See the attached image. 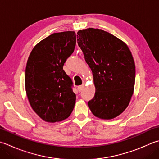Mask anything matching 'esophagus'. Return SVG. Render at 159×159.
Here are the masks:
<instances>
[{
    "label": "esophagus",
    "instance_id": "esophagus-1",
    "mask_svg": "<svg viewBox=\"0 0 159 159\" xmlns=\"http://www.w3.org/2000/svg\"><path fill=\"white\" fill-rule=\"evenodd\" d=\"M84 88V86L83 85H80V86H78V90H79V92H81L82 90Z\"/></svg>",
    "mask_w": 159,
    "mask_h": 159
}]
</instances>
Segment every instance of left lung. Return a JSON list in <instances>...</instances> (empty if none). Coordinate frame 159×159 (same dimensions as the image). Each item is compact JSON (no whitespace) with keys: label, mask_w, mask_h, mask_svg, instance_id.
Masks as SVG:
<instances>
[{"label":"left lung","mask_w":159,"mask_h":159,"mask_svg":"<svg viewBox=\"0 0 159 159\" xmlns=\"http://www.w3.org/2000/svg\"><path fill=\"white\" fill-rule=\"evenodd\" d=\"M78 45L93 74L95 94L88 105L101 119H112L128 106L135 84V63L123 40L101 29L77 32Z\"/></svg>","instance_id":"1"}]
</instances>
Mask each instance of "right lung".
Masks as SVG:
<instances>
[{
	"instance_id": "right-lung-1",
	"label": "right lung",
	"mask_w": 159,
	"mask_h": 159,
	"mask_svg": "<svg viewBox=\"0 0 159 159\" xmlns=\"http://www.w3.org/2000/svg\"><path fill=\"white\" fill-rule=\"evenodd\" d=\"M76 41L73 31L54 33L34 46L28 58L25 79L27 96L34 112L46 122L66 119L76 103L72 81L63 70Z\"/></svg>"
}]
</instances>
